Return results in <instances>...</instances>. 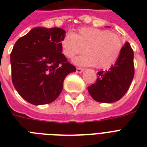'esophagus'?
<instances>
[{"label":"esophagus","instance_id":"34e87169","mask_svg":"<svg viewBox=\"0 0 147 147\" xmlns=\"http://www.w3.org/2000/svg\"><path fill=\"white\" fill-rule=\"evenodd\" d=\"M83 71H84V69H83L82 68H78H78L76 69V71H77L78 73H82Z\"/></svg>","mask_w":147,"mask_h":147}]
</instances>
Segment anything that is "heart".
Wrapping results in <instances>:
<instances>
[{"label":"heart","mask_w":147,"mask_h":147,"mask_svg":"<svg viewBox=\"0 0 147 147\" xmlns=\"http://www.w3.org/2000/svg\"><path fill=\"white\" fill-rule=\"evenodd\" d=\"M60 45L62 54L69 59L85 52V55L74 59L76 64L94 65L98 69L111 66L123 49L120 36L94 27H82L73 34L67 33L62 38Z\"/></svg>","instance_id":"heart-1"}]
</instances>
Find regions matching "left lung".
I'll use <instances>...</instances> for the list:
<instances>
[{
    "instance_id": "1",
    "label": "left lung",
    "mask_w": 147,
    "mask_h": 147,
    "mask_svg": "<svg viewBox=\"0 0 147 147\" xmlns=\"http://www.w3.org/2000/svg\"><path fill=\"white\" fill-rule=\"evenodd\" d=\"M96 82L88 91L98 102L113 103L120 100L127 92L134 76V51L128 42H125L114 65L107 71L98 72Z\"/></svg>"
}]
</instances>
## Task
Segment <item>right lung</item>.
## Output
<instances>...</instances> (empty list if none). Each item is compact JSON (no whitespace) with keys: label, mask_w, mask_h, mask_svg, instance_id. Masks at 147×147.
<instances>
[{"label":"right lung","mask_w":147,"mask_h":147,"mask_svg":"<svg viewBox=\"0 0 147 147\" xmlns=\"http://www.w3.org/2000/svg\"><path fill=\"white\" fill-rule=\"evenodd\" d=\"M65 34L57 27H35L17 40L10 53L13 85L34 105H47L59 97L67 75L76 71L62 53Z\"/></svg>","instance_id":"right-lung-1"}]
</instances>
